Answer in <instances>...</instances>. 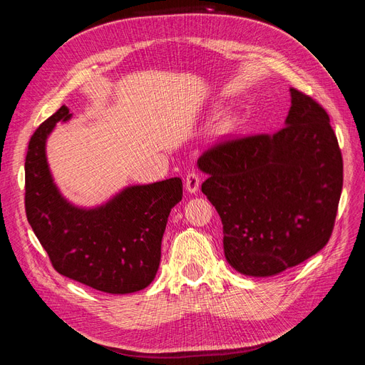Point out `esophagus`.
I'll return each mask as SVG.
<instances>
[{"instance_id":"esophagus-1","label":"esophagus","mask_w":365,"mask_h":365,"mask_svg":"<svg viewBox=\"0 0 365 365\" xmlns=\"http://www.w3.org/2000/svg\"><path fill=\"white\" fill-rule=\"evenodd\" d=\"M200 184H201V178L200 175H197V172L192 170L187 173L185 176V190L189 193H196L197 189H200Z\"/></svg>"}]
</instances>
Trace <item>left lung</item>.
I'll use <instances>...</instances> for the list:
<instances>
[{"label":"left lung","instance_id":"1","mask_svg":"<svg viewBox=\"0 0 365 365\" xmlns=\"http://www.w3.org/2000/svg\"><path fill=\"white\" fill-rule=\"evenodd\" d=\"M236 271L269 277L312 257L332 235L342 157L324 108L291 88L284 128L220 141L197 160Z\"/></svg>","mask_w":365,"mask_h":365}]
</instances>
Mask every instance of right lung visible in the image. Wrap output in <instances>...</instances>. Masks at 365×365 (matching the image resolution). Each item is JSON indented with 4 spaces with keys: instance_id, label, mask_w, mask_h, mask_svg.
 I'll return each instance as SVG.
<instances>
[{
    "instance_id": "add662e5",
    "label": "right lung",
    "mask_w": 365,
    "mask_h": 365,
    "mask_svg": "<svg viewBox=\"0 0 365 365\" xmlns=\"http://www.w3.org/2000/svg\"><path fill=\"white\" fill-rule=\"evenodd\" d=\"M61 106L35 130L26 157V215L53 268L71 280L108 294L145 289L155 279L170 210L182 200L181 178L129 185L106 204L81 208L58 190L48 169L46 141Z\"/></svg>"
}]
</instances>
